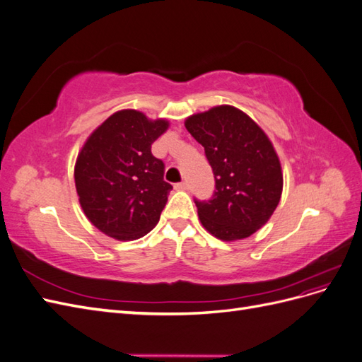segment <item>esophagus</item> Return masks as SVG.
<instances>
[{"mask_svg":"<svg viewBox=\"0 0 362 362\" xmlns=\"http://www.w3.org/2000/svg\"><path fill=\"white\" fill-rule=\"evenodd\" d=\"M187 189H189V184L185 182V181L178 182V184H175V190H187Z\"/></svg>","mask_w":362,"mask_h":362,"instance_id":"obj_1","label":"esophagus"}]
</instances>
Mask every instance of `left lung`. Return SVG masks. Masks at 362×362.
<instances>
[{
    "label": "left lung",
    "mask_w": 362,
    "mask_h": 362,
    "mask_svg": "<svg viewBox=\"0 0 362 362\" xmlns=\"http://www.w3.org/2000/svg\"><path fill=\"white\" fill-rule=\"evenodd\" d=\"M213 169L211 199L198 201L202 226L223 242L254 234L281 199L282 169L275 148L254 120L233 105H217L185 119Z\"/></svg>",
    "instance_id": "8db88e82"
}]
</instances>
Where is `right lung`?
<instances>
[{
  "label": "right lung",
  "instance_id": "right-lung-1",
  "mask_svg": "<svg viewBox=\"0 0 362 362\" xmlns=\"http://www.w3.org/2000/svg\"><path fill=\"white\" fill-rule=\"evenodd\" d=\"M169 128L166 119L120 110L98 127L76 157L74 178L86 217L120 242L154 228L172 185L151 145Z\"/></svg>",
  "mask_w": 362,
  "mask_h": 362
}]
</instances>
